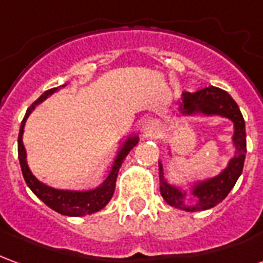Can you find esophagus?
Listing matches in <instances>:
<instances>
[{
	"label": "esophagus",
	"mask_w": 263,
	"mask_h": 263,
	"mask_svg": "<svg viewBox=\"0 0 263 263\" xmlns=\"http://www.w3.org/2000/svg\"><path fill=\"white\" fill-rule=\"evenodd\" d=\"M155 125H156V122H155L154 118H151V117H145L141 120L139 122V128H141V132L145 134V135H148L151 132L155 129Z\"/></svg>",
	"instance_id": "1"
}]
</instances>
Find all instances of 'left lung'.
<instances>
[{"label":"left lung","mask_w":263,"mask_h":263,"mask_svg":"<svg viewBox=\"0 0 263 263\" xmlns=\"http://www.w3.org/2000/svg\"><path fill=\"white\" fill-rule=\"evenodd\" d=\"M176 120L183 118H209V117H221L232 122L234 134L231 137L232 146L235 155L228 160L227 166L215 176L205 177L200 180L186 183V189L167 182L163 171V163L159 160V180L160 194L166 203L184 210V211H201L213 209L220 204L235 186L238 177L241 176L247 154V134H245V121L238 108L234 98L218 87L210 86L201 88L196 92H183L177 107L173 109ZM167 155L172 159L171 143H167ZM189 195H193L196 201L190 204L187 203Z\"/></svg>","instance_id":"1"}]
</instances>
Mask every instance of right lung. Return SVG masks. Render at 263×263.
I'll return each mask as SVG.
<instances>
[{
	"label": "right lung",
	"mask_w": 263,
	"mask_h": 263,
	"mask_svg": "<svg viewBox=\"0 0 263 263\" xmlns=\"http://www.w3.org/2000/svg\"><path fill=\"white\" fill-rule=\"evenodd\" d=\"M66 84L59 87L50 88L48 91H45L37 98L35 103L32 104L29 108L26 109V114L24 120L21 122L20 135H18V158H20L21 169H22V175L25 179L28 187L31 189L33 194L36 196L39 200H42L43 203L48 207L54 210L59 214L67 215V217H84V215H90L97 213L100 210H103L108 201L112 197L115 190V182H117V176L118 172L122 165V162L126 158V155L131 152L134 146H137L139 142V137L138 134H132L129 137H126L124 141L121 139L117 146V152H115V158L111 163L109 167L108 176L105 177L98 187L91 189V190H73V189H56L52 186H48L46 183L41 182L37 179L28 166V159H26V149L24 146V129H25V124L28 117L35 109L37 104H41L43 100L58 91L60 87H65Z\"/></svg>",
	"instance_id": "right-lung-1"
}]
</instances>
